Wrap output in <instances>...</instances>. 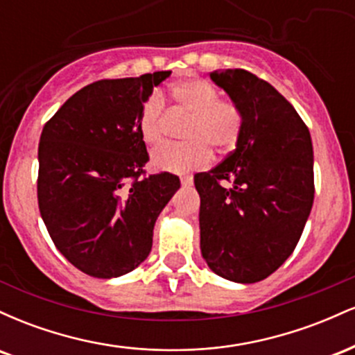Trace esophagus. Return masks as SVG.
<instances>
[{"label":"esophagus","mask_w":355,"mask_h":355,"mask_svg":"<svg viewBox=\"0 0 355 355\" xmlns=\"http://www.w3.org/2000/svg\"><path fill=\"white\" fill-rule=\"evenodd\" d=\"M191 178H182V187H190L191 185Z\"/></svg>","instance_id":"obj_1"}]
</instances>
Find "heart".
Returning a JSON list of instances; mask_svg holds the SVG:
<instances>
[{
    "label": "heart",
    "mask_w": 355,
    "mask_h": 355,
    "mask_svg": "<svg viewBox=\"0 0 355 355\" xmlns=\"http://www.w3.org/2000/svg\"><path fill=\"white\" fill-rule=\"evenodd\" d=\"M170 115L185 120L180 137L185 144L168 145L153 155V165L165 172L187 173L205 168L211 162L210 148L230 152L239 144L245 126V115L239 103L220 98L218 88L203 78L183 80L168 92ZM168 113L164 98L152 92L144 100L138 115V132L150 148L164 144Z\"/></svg>",
    "instance_id": "heart-1"
}]
</instances>
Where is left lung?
<instances>
[{
	"instance_id": "left-lung-1",
	"label": "left lung",
	"mask_w": 355,
	"mask_h": 355,
	"mask_svg": "<svg viewBox=\"0 0 355 355\" xmlns=\"http://www.w3.org/2000/svg\"><path fill=\"white\" fill-rule=\"evenodd\" d=\"M240 105L237 148L195 175L200 248L215 274L254 284L291 257L313 203V152L307 125L277 89L247 70L211 71Z\"/></svg>"
}]
</instances>
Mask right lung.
Here are the masks:
<instances>
[{
	"mask_svg": "<svg viewBox=\"0 0 355 355\" xmlns=\"http://www.w3.org/2000/svg\"><path fill=\"white\" fill-rule=\"evenodd\" d=\"M170 73L89 83L43 126L40 214L56 248L85 274L112 279L140 266L155 220L180 189L172 173L146 175L138 132L141 103Z\"/></svg>",
	"mask_w": 355,
	"mask_h": 355,
	"instance_id": "obj_1",
	"label": "right lung"
}]
</instances>
